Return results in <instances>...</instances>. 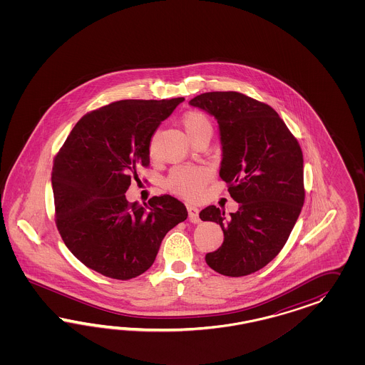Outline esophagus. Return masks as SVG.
<instances>
[{
	"label": "esophagus",
	"instance_id": "obj_1",
	"mask_svg": "<svg viewBox=\"0 0 365 365\" xmlns=\"http://www.w3.org/2000/svg\"><path fill=\"white\" fill-rule=\"evenodd\" d=\"M187 211L188 218H190V221L194 222V223H197V222H199L198 207H195V206H191V205H187Z\"/></svg>",
	"mask_w": 365,
	"mask_h": 365
}]
</instances>
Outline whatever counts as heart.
Segmentation results:
<instances>
[{
	"label": "heart",
	"instance_id": "b5f03b06",
	"mask_svg": "<svg viewBox=\"0 0 365 365\" xmlns=\"http://www.w3.org/2000/svg\"><path fill=\"white\" fill-rule=\"evenodd\" d=\"M182 125L190 139L200 133H211L209 118L200 110H188L182 118ZM154 150V145H151ZM211 179V171L206 167H177L167 178V187L179 197L197 199Z\"/></svg>",
	"mask_w": 365,
	"mask_h": 365
}]
</instances>
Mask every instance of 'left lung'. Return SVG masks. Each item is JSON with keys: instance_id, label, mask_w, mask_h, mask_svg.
Listing matches in <instances>:
<instances>
[{"instance_id": "1", "label": "left lung", "mask_w": 365, "mask_h": 365, "mask_svg": "<svg viewBox=\"0 0 365 365\" xmlns=\"http://www.w3.org/2000/svg\"><path fill=\"white\" fill-rule=\"evenodd\" d=\"M218 122L220 177L240 203L235 212L207 206L202 221L223 232L206 264L223 276L262 269L287 243L304 205V159L297 139L272 107L238 92H206L188 101Z\"/></svg>"}]
</instances>
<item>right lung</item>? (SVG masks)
I'll list each match as a JSON object with an SVG mask.
<instances>
[{"label": "right lung", "mask_w": 365, "mask_h": 365, "mask_svg": "<svg viewBox=\"0 0 365 365\" xmlns=\"http://www.w3.org/2000/svg\"><path fill=\"white\" fill-rule=\"evenodd\" d=\"M183 100H120L92 110L55 158L57 229L71 253L103 276H140L167 232L187 218L171 195L154 197L150 207L125 198L138 167L150 163L155 131Z\"/></svg>", "instance_id": "1"}]
</instances>
